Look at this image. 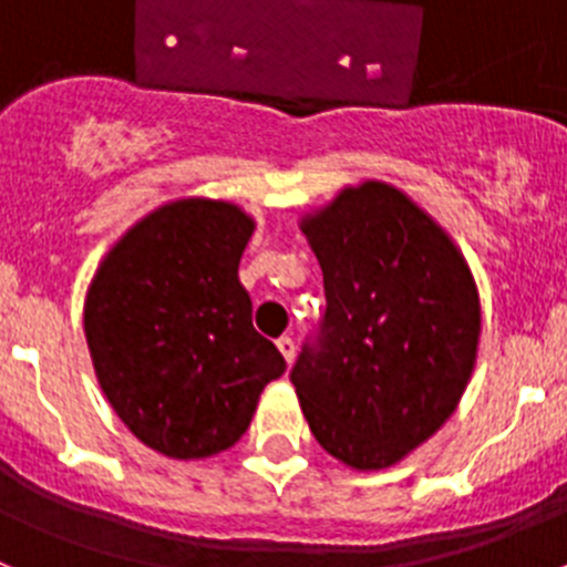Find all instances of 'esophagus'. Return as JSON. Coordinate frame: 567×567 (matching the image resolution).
<instances>
[{
  "instance_id": "34e87169",
  "label": "esophagus",
  "mask_w": 567,
  "mask_h": 567,
  "mask_svg": "<svg viewBox=\"0 0 567 567\" xmlns=\"http://www.w3.org/2000/svg\"><path fill=\"white\" fill-rule=\"evenodd\" d=\"M278 349H280V354H284V360H287V363H292V360H295V340L292 338H280Z\"/></svg>"
}]
</instances>
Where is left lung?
<instances>
[{
  "instance_id": "8db88e82",
  "label": "left lung",
  "mask_w": 567,
  "mask_h": 567,
  "mask_svg": "<svg viewBox=\"0 0 567 567\" xmlns=\"http://www.w3.org/2000/svg\"><path fill=\"white\" fill-rule=\"evenodd\" d=\"M323 269L327 315L289 380L334 460L400 463L452 417L480 343V295L463 252L383 182L340 189L300 221Z\"/></svg>"
}]
</instances>
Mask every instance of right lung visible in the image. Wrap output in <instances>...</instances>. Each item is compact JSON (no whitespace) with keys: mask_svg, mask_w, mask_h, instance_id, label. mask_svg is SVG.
<instances>
[{"mask_svg":"<svg viewBox=\"0 0 567 567\" xmlns=\"http://www.w3.org/2000/svg\"><path fill=\"white\" fill-rule=\"evenodd\" d=\"M240 207L178 198L133 224L99 264L84 338L113 412L153 452L204 460L240 440L287 360L252 327L238 264Z\"/></svg>","mask_w":567,"mask_h":567,"instance_id":"obj_1","label":"right lung"}]
</instances>
